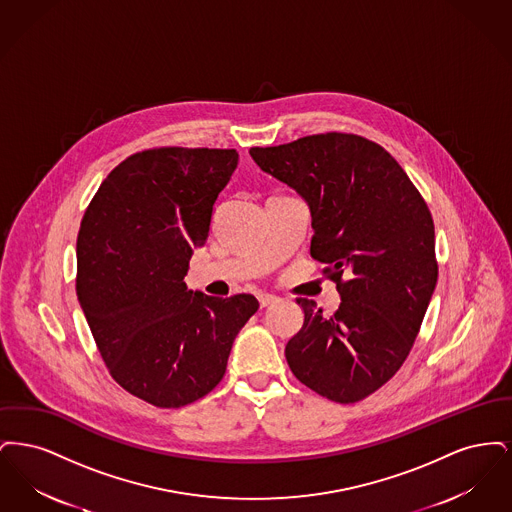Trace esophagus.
I'll return each instance as SVG.
<instances>
[{
	"label": "esophagus",
	"instance_id": "esophagus-1",
	"mask_svg": "<svg viewBox=\"0 0 512 512\" xmlns=\"http://www.w3.org/2000/svg\"><path fill=\"white\" fill-rule=\"evenodd\" d=\"M276 299H278V297L272 295V293H261V295H259V305L265 309L268 305H272Z\"/></svg>",
	"mask_w": 512,
	"mask_h": 512
}]
</instances>
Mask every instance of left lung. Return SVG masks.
Masks as SVG:
<instances>
[{
    "instance_id": "left-lung-1",
    "label": "left lung",
    "mask_w": 512,
    "mask_h": 512,
    "mask_svg": "<svg viewBox=\"0 0 512 512\" xmlns=\"http://www.w3.org/2000/svg\"><path fill=\"white\" fill-rule=\"evenodd\" d=\"M249 155L305 199L311 257L330 265L341 293L334 315L297 299L305 318L288 365L318 395L357 403L405 363L436 290L428 205L390 153L361 136L328 132Z\"/></svg>"
}]
</instances>
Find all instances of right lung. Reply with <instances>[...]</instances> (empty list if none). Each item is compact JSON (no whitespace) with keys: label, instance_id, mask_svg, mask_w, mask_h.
Returning a JSON list of instances; mask_svg holds the SVG:
<instances>
[{"label":"right lung","instance_id":"1","mask_svg":"<svg viewBox=\"0 0 512 512\" xmlns=\"http://www.w3.org/2000/svg\"><path fill=\"white\" fill-rule=\"evenodd\" d=\"M236 149L159 147L136 153L99 186L76 240V295L111 376L155 407L178 409L213 390L259 301L186 288Z\"/></svg>","mask_w":512,"mask_h":512}]
</instances>
